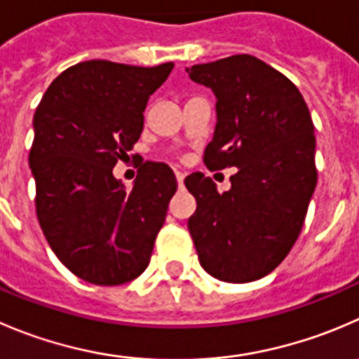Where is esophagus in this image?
Masks as SVG:
<instances>
[{
    "label": "esophagus",
    "instance_id": "obj_1",
    "mask_svg": "<svg viewBox=\"0 0 359 359\" xmlns=\"http://www.w3.org/2000/svg\"><path fill=\"white\" fill-rule=\"evenodd\" d=\"M175 177H177V182H179V187H182V186H184V173H182V172H179V170H177V172H175Z\"/></svg>",
    "mask_w": 359,
    "mask_h": 359
}]
</instances>
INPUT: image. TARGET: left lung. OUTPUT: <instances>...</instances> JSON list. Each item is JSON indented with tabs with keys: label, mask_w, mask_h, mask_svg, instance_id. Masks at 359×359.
I'll return each instance as SVG.
<instances>
[{
	"label": "left lung",
	"mask_w": 359,
	"mask_h": 359,
	"mask_svg": "<svg viewBox=\"0 0 359 359\" xmlns=\"http://www.w3.org/2000/svg\"><path fill=\"white\" fill-rule=\"evenodd\" d=\"M217 103L208 170L236 166L231 189L210 177L184 184L196 198L187 221L198 259L224 283H250L276 270L297 242L318 184L314 123L298 87L250 54L187 68Z\"/></svg>",
	"instance_id": "obj_1"
}]
</instances>
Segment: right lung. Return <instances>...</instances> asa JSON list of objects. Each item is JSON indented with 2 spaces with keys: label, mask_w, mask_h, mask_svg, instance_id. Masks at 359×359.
<instances>
[{
  "label": "right lung",
  "mask_w": 359,
  "mask_h": 359,
  "mask_svg": "<svg viewBox=\"0 0 359 359\" xmlns=\"http://www.w3.org/2000/svg\"><path fill=\"white\" fill-rule=\"evenodd\" d=\"M172 68L79 62L48 86L34 112L29 166L38 222L57 259L96 286H119L144 272L177 191L165 163H142L133 189L112 173L130 158L149 96Z\"/></svg>",
  "instance_id": "right-lung-1"
}]
</instances>
